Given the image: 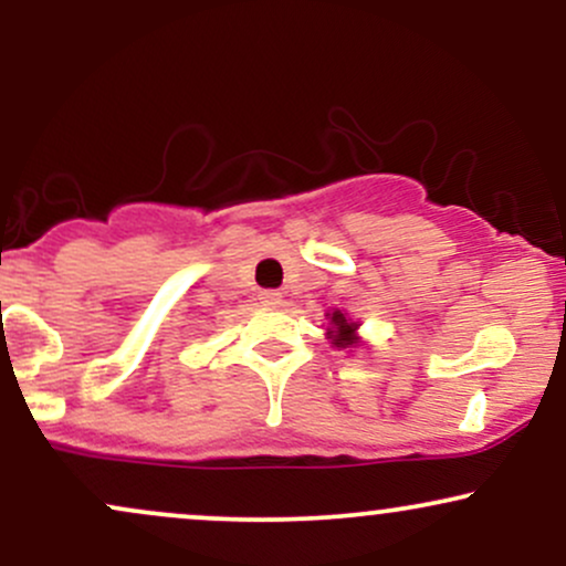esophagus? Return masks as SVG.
Returning <instances> with one entry per match:
<instances>
[{"label":"esophagus","instance_id":"esophagus-1","mask_svg":"<svg viewBox=\"0 0 566 566\" xmlns=\"http://www.w3.org/2000/svg\"><path fill=\"white\" fill-rule=\"evenodd\" d=\"M258 297H261V303L269 305V308H276V305L282 303V292H276V290H263Z\"/></svg>","mask_w":566,"mask_h":566}]
</instances>
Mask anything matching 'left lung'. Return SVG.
Instances as JSON below:
<instances>
[{
    "mask_svg": "<svg viewBox=\"0 0 566 566\" xmlns=\"http://www.w3.org/2000/svg\"><path fill=\"white\" fill-rule=\"evenodd\" d=\"M329 319V327H327V337L333 340L335 348H354L356 343H359V335H356V329H359V324L350 322L343 311H333V314H327Z\"/></svg>",
    "mask_w": 566,
    "mask_h": 566,
    "instance_id": "left-lung-1",
    "label": "left lung"
}]
</instances>
